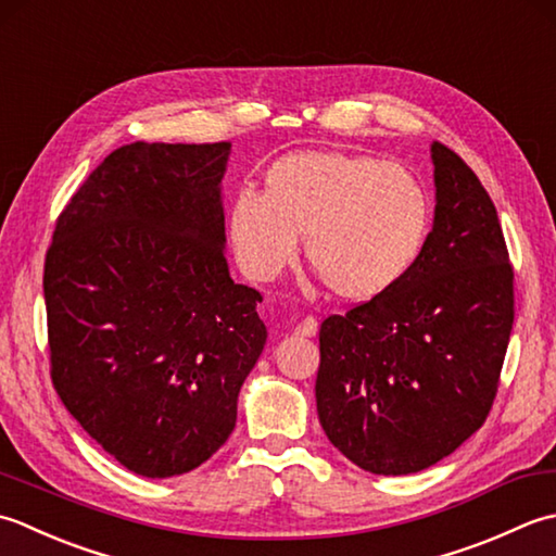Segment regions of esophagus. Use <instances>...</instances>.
Returning a JSON list of instances; mask_svg holds the SVG:
<instances>
[{"mask_svg":"<svg viewBox=\"0 0 556 556\" xmlns=\"http://www.w3.org/2000/svg\"><path fill=\"white\" fill-rule=\"evenodd\" d=\"M316 331H319V324H316L314 316H304V319L294 326V336L300 338H312L316 336Z\"/></svg>","mask_w":556,"mask_h":556,"instance_id":"1","label":"esophagus"}]
</instances>
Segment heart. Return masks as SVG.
<instances>
[{"mask_svg": "<svg viewBox=\"0 0 556 556\" xmlns=\"http://www.w3.org/2000/svg\"><path fill=\"white\" fill-rule=\"evenodd\" d=\"M432 223L427 189L410 169L374 155L300 151L266 169L264 194L240 191L228 235L242 270L268 282L298 256L336 298L367 302L399 286Z\"/></svg>", "mask_w": 556, "mask_h": 556, "instance_id": "heart-1", "label": "heart"}]
</instances>
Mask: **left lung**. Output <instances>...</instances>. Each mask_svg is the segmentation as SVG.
Here are the masks:
<instances>
[{"label": "left lung", "instance_id": "1", "mask_svg": "<svg viewBox=\"0 0 556 556\" xmlns=\"http://www.w3.org/2000/svg\"><path fill=\"white\" fill-rule=\"evenodd\" d=\"M434 228L399 286L319 331L316 410L362 470L434 466L484 425L514 326V266L478 175L434 141Z\"/></svg>", "mask_w": 556, "mask_h": 556}]
</instances>
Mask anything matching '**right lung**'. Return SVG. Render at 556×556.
Here are the masks:
<instances>
[{"instance_id": "obj_1", "label": "right lung", "mask_w": 556, "mask_h": 556, "mask_svg": "<svg viewBox=\"0 0 556 556\" xmlns=\"http://www.w3.org/2000/svg\"><path fill=\"white\" fill-rule=\"evenodd\" d=\"M230 143L110 153L78 187L45 254L50 377L66 410L124 468L173 478L235 429L266 343L262 292L223 254Z\"/></svg>"}]
</instances>
